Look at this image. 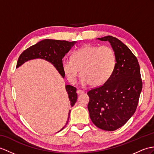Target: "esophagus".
Wrapping results in <instances>:
<instances>
[{
    "mask_svg": "<svg viewBox=\"0 0 154 154\" xmlns=\"http://www.w3.org/2000/svg\"><path fill=\"white\" fill-rule=\"evenodd\" d=\"M76 93H78V94H80V93H84V91H82V90L78 89V90H77V91H76Z\"/></svg>",
    "mask_w": 154,
    "mask_h": 154,
    "instance_id": "esophagus-1",
    "label": "esophagus"
}]
</instances>
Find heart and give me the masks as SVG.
Listing matches in <instances>:
<instances>
[{"mask_svg": "<svg viewBox=\"0 0 154 154\" xmlns=\"http://www.w3.org/2000/svg\"><path fill=\"white\" fill-rule=\"evenodd\" d=\"M116 65L114 50L109 46L85 45L73 52L70 59L62 63L66 78L74 83L80 70V82L83 85L100 86L113 74Z\"/></svg>", "mask_w": 154, "mask_h": 154, "instance_id": "1", "label": "heart"}]
</instances>
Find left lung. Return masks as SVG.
<instances>
[{
  "mask_svg": "<svg viewBox=\"0 0 154 154\" xmlns=\"http://www.w3.org/2000/svg\"><path fill=\"white\" fill-rule=\"evenodd\" d=\"M98 40L110 42L116 65L105 84L88 92V108L95 125L112 131L122 127L135 112L142 88L140 66L137 57L122 41L112 36Z\"/></svg>",
  "mask_w": 154,
  "mask_h": 154,
  "instance_id": "left-lung-1",
  "label": "left lung"
}]
</instances>
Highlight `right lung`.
I'll use <instances>...</instances> for the list:
<instances>
[{"label": "right lung", "mask_w": 154, "mask_h": 154, "mask_svg": "<svg viewBox=\"0 0 154 154\" xmlns=\"http://www.w3.org/2000/svg\"><path fill=\"white\" fill-rule=\"evenodd\" d=\"M76 42V41L68 42L66 40L52 39H44L41 40L39 42L27 48L20 55L17 60L16 68H19L25 62L30 60L36 59H44L53 65L59 73L61 75V76L64 78L65 75L62 69V59ZM65 89L68 93L70 106L72 107L77 100L76 88L72 85H66ZM70 113V110H69V117L66 125L69 122ZM65 127H63L59 131H61Z\"/></svg>", "instance_id": "add662e5"}]
</instances>
